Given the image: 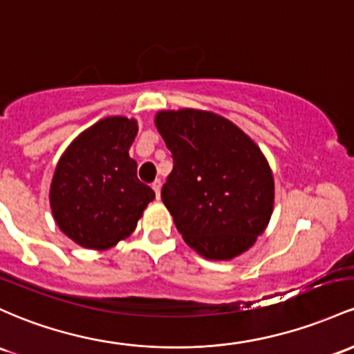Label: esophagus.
<instances>
[{"label":"esophagus","mask_w":354,"mask_h":354,"mask_svg":"<svg viewBox=\"0 0 354 354\" xmlns=\"http://www.w3.org/2000/svg\"><path fill=\"white\" fill-rule=\"evenodd\" d=\"M161 180H156L153 183V189H154V193H156V198L159 200V198H161Z\"/></svg>","instance_id":"obj_1"}]
</instances>
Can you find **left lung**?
<instances>
[{
    "label": "left lung",
    "mask_w": 354,
    "mask_h": 354,
    "mask_svg": "<svg viewBox=\"0 0 354 354\" xmlns=\"http://www.w3.org/2000/svg\"><path fill=\"white\" fill-rule=\"evenodd\" d=\"M158 133L173 154L161 198L178 232L208 260H232L257 242L274 212V176L254 139L201 109L159 111Z\"/></svg>",
    "instance_id": "1"
}]
</instances>
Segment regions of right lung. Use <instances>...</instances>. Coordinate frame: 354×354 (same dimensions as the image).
<instances>
[{
  "mask_svg": "<svg viewBox=\"0 0 354 354\" xmlns=\"http://www.w3.org/2000/svg\"><path fill=\"white\" fill-rule=\"evenodd\" d=\"M138 120L111 115L97 120L70 142L53 171L50 208L72 242L107 250L138 227L154 192L138 180L129 147Z\"/></svg>",
  "mask_w": 354,
  "mask_h": 354,
  "instance_id": "obj_1",
  "label": "right lung"
}]
</instances>
